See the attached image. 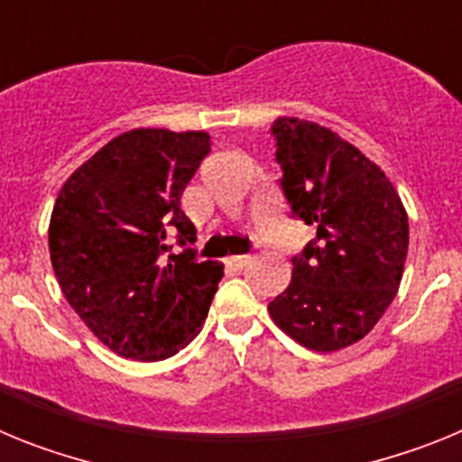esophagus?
Returning a JSON list of instances; mask_svg holds the SVG:
<instances>
[{"label": "esophagus", "instance_id": "1", "mask_svg": "<svg viewBox=\"0 0 462 462\" xmlns=\"http://www.w3.org/2000/svg\"><path fill=\"white\" fill-rule=\"evenodd\" d=\"M226 263H228V266H231V268H236V271H243V268L247 266V263H250V254H236V256H228Z\"/></svg>", "mask_w": 462, "mask_h": 462}]
</instances>
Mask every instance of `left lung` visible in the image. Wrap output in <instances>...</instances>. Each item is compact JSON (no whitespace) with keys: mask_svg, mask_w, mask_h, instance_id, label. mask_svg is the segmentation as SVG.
<instances>
[{"mask_svg":"<svg viewBox=\"0 0 462 462\" xmlns=\"http://www.w3.org/2000/svg\"><path fill=\"white\" fill-rule=\"evenodd\" d=\"M282 194L317 236L291 259L273 321L314 352L365 337L395 298L410 245L398 191L377 164L326 126L280 117L271 126Z\"/></svg>","mask_w":462,"mask_h":462,"instance_id":"left-lung-1","label":"left lung"}]
</instances>
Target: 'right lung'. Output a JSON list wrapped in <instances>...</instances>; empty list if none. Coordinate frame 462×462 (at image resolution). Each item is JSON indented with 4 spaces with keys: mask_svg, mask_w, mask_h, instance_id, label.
Here are the masks:
<instances>
[{
    "mask_svg": "<svg viewBox=\"0 0 462 462\" xmlns=\"http://www.w3.org/2000/svg\"><path fill=\"white\" fill-rule=\"evenodd\" d=\"M210 134L132 129L71 173L48 243L69 305L117 356L162 361L201 330L224 266L199 261L180 196ZM186 250L172 254L168 236Z\"/></svg>",
    "mask_w": 462,
    "mask_h": 462,
    "instance_id": "obj_1",
    "label": "right lung"
}]
</instances>
